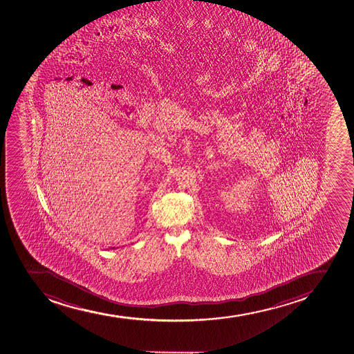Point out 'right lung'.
I'll list each match as a JSON object with an SVG mask.
<instances>
[{
  "label": "right lung",
  "mask_w": 354,
  "mask_h": 354,
  "mask_svg": "<svg viewBox=\"0 0 354 354\" xmlns=\"http://www.w3.org/2000/svg\"><path fill=\"white\" fill-rule=\"evenodd\" d=\"M112 249H115V248H112Z\"/></svg>",
  "instance_id": "obj_1"
}]
</instances>
